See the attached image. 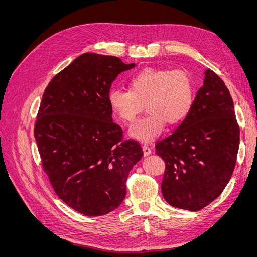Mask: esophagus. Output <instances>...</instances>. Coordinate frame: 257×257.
<instances>
[{
    "mask_svg": "<svg viewBox=\"0 0 257 257\" xmlns=\"http://www.w3.org/2000/svg\"><path fill=\"white\" fill-rule=\"evenodd\" d=\"M143 151H144V154L145 157H147V155H149L152 153V149L150 148V146L148 144H144L143 145Z\"/></svg>",
    "mask_w": 257,
    "mask_h": 257,
    "instance_id": "34e87169",
    "label": "esophagus"
}]
</instances>
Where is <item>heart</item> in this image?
Listing matches in <instances>:
<instances>
[{"mask_svg":"<svg viewBox=\"0 0 257 257\" xmlns=\"http://www.w3.org/2000/svg\"><path fill=\"white\" fill-rule=\"evenodd\" d=\"M194 85L183 69L147 67L128 80V90L112 89L108 102L112 111L124 122H133L142 112L148 113L130 128L137 141L150 143L158 138L168 123L180 124L190 115L194 105Z\"/></svg>","mask_w":257,"mask_h":257,"instance_id":"1","label":"heart"}]
</instances>
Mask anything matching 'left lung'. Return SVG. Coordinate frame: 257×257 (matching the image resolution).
<instances>
[{"label": "left lung", "instance_id": "obj_1", "mask_svg": "<svg viewBox=\"0 0 257 257\" xmlns=\"http://www.w3.org/2000/svg\"><path fill=\"white\" fill-rule=\"evenodd\" d=\"M239 134L230 93L208 68L188 119L155 144L165 161L161 189L167 203L197 211L219 197L235 169Z\"/></svg>", "mask_w": 257, "mask_h": 257}]
</instances>
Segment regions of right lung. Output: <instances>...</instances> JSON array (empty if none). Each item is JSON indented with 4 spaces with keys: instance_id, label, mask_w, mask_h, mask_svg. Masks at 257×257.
Segmentation results:
<instances>
[{
    "instance_id": "add662e5",
    "label": "right lung",
    "mask_w": 257,
    "mask_h": 257,
    "mask_svg": "<svg viewBox=\"0 0 257 257\" xmlns=\"http://www.w3.org/2000/svg\"><path fill=\"white\" fill-rule=\"evenodd\" d=\"M121 59L83 53L53 77L37 113L34 136L57 195L76 211L105 215L126 195L131 169L144 155L137 141H122L108 94Z\"/></svg>"
}]
</instances>
